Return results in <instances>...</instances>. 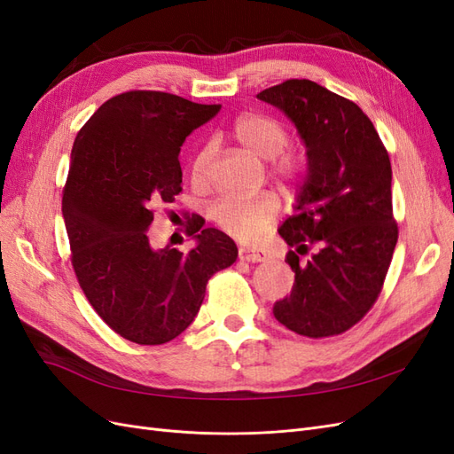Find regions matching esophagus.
Returning <instances> with one entry per match:
<instances>
[{"label": "esophagus", "instance_id": "esophagus-1", "mask_svg": "<svg viewBox=\"0 0 454 454\" xmlns=\"http://www.w3.org/2000/svg\"><path fill=\"white\" fill-rule=\"evenodd\" d=\"M239 259L246 261V263H261V261H267L269 255L261 250H252V248H240L239 250Z\"/></svg>", "mask_w": 454, "mask_h": 454}]
</instances>
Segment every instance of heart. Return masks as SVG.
<instances>
[{"mask_svg":"<svg viewBox=\"0 0 454 454\" xmlns=\"http://www.w3.org/2000/svg\"><path fill=\"white\" fill-rule=\"evenodd\" d=\"M235 140L252 155L270 159L272 174L284 182L297 180L305 170V155L297 147H284L287 130L278 119L263 114H244L231 129ZM212 149L206 145L191 162V180L197 185L208 177ZM278 214V200L272 195L254 199H225L212 210L215 223L242 242H257L270 229Z\"/></svg>","mask_w":454,"mask_h":454,"instance_id":"obj_1","label":"heart"}]
</instances>
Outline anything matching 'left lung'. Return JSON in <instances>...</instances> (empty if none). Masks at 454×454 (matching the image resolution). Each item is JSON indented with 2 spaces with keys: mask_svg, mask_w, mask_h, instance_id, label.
I'll return each mask as SVG.
<instances>
[{
  "mask_svg": "<svg viewBox=\"0 0 454 454\" xmlns=\"http://www.w3.org/2000/svg\"><path fill=\"white\" fill-rule=\"evenodd\" d=\"M257 98L307 147L295 214L278 229L295 282L272 314L305 337L345 333L373 307L397 242L388 151L358 106L314 81L287 79Z\"/></svg>",
  "mask_w": 454,
  "mask_h": 454,
  "instance_id": "left-lung-1",
  "label": "left lung"
}]
</instances>
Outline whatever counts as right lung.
Listing matches in <instances>:
<instances>
[{
    "mask_svg": "<svg viewBox=\"0 0 454 454\" xmlns=\"http://www.w3.org/2000/svg\"><path fill=\"white\" fill-rule=\"evenodd\" d=\"M222 106L159 90L104 102L77 132L62 195L72 265L100 318L136 345H162L195 320L214 272L237 261V244L189 219V254L153 248L147 231L182 191L180 149Z\"/></svg>",
    "mask_w": 454,
    "mask_h": 454,
    "instance_id": "add662e5",
    "label": "right lung"
}]
</instances>
